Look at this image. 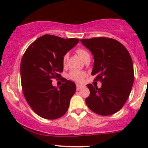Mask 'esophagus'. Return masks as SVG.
Segmentation results:
<instances>
[{
	"mask_svg": "<svg viewBox=\"0 0 148 148\" xmlns=\"http://www.w3.org/2000/svg\"><path fill=\"white\" fill-rule=\"evenodd\" d=\"M82 87H83V86H81V85L77 84V85H76V90H79L81 89V88Z\"/></svg>",
	"mask_w": 148,
	"mask_h": 148,
	"instance_id": "esophagus-1",
	"label": "esophagus"
}]
</instances>
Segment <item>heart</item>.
Masks as SVG:
<instances>
[{
  "mask_svg": "<svg viewBox=\"0 0 148 148\" xmlns=\"http://www.w3.org/2000/svg\"><path fill=\"white\" fill-rule=\"evenodd\" d=\"M76 53H77L78 55L81 58L83 59V60L86 61L87 59L90 58V55L88 53V51H86V49H78L76 50ZM69 58V56L68 54H64L62 57V64L63 65H65L67 64V60H68ZM86 76V73L84 72H80V71H72L69 74L68 77L69 79L72 80V81H75V82L77 83H80L82 82L83 80H84V77Z\"/></svg>",
  "mask_w": 148,
  "mask_h": 148,
  "instance_id": "1",
  "label": "heart"
}]
</instances>
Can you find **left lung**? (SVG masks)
I'll list each match as a JSON object with an SVG mask.
<instances>
[{
	"instance_id": "1",
	"label": "left lung",
	"mask_w": 148,
	"mask_h": 148,
	"mask_svg": "<svg viewBox=\"0 0 148 148\" xmlns=\"http://www.w3.org/2000/svg\"><path fill=\"white\" fill-rule=\"evenodd\" d=\"M81 42L94 57L92 75L100 81L98 88L88 84L90 95L86 99L88 108L100 115H110L120 111L130 96L134 80V66L127 49L112 38L93 37Z\"/></svg>"
}]
</instances>
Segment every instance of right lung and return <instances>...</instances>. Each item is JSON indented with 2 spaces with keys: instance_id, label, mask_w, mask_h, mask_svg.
Wrapping results in <instances>:
<instances>
[{
  "instance_id": "obj_1",
  "label": "right lung",
  "mask_w": 148,
  "mask_h": 148,
  "mask_svg": "<svg viewBox=\"0 0 148 148\" xmlns=\"http://www.w3.org/2000/svg\"><path fill=\"white\" fill-rule=\"evenodd\" d=\"M79 42V39L45 35L33 42L23 54L20 67L22 90L26 101L39 116L54 120L68 110L76 84L62 78L60 73L63 71V56ZM53 78L64 81L59 89L52 86Z\"/></svg>"
}]
</instances>
